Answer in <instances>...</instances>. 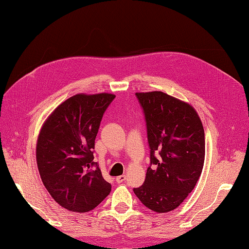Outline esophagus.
Listing matches in <instances>:
<instances>
[{
	"instance_id": "esophagus-1",
	"label": "esophagus",
	"mask_w": 249,
	"mask_h": 249,
	"mask_svg": "<svg viewBox=\"0 0 249 249\" xmlns=\"http://www.w3.org/2000/svg\"><path fill=\"white\" fill-rule=\"evenodd\" d=\"M125 179H126V176L123 175V176H119V177L116 178V182L117 183H123V182H124Z\"/></svg>"
}]
</instances>
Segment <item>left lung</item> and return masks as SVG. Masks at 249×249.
Listing matches in <instances>:
<instances>
[{
    "mask_svg": "<svg viewBox=\"0 0 249 249\" xmlns=\"http://www.w3.org/2000/svg\"><path fill=\"white\" fill-rule=\"evenodd\" d=\"M144 113L150 166L134 193L149 210L177 209L194 189L205 162V131L195 109L162 91L137 92Z\"/></svg>",
    "mask_w": 249,
    "mask_h": 249,
    "instance_id": "1",
    "label": "left lung"
}]
</instances>
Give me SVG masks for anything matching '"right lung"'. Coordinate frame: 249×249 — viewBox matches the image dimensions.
<instances>
[{
	"instance_id": "obj_1",
	"label": "right lung",
	"mask_w": 249,
	"mask_h": 249,
	"mask_svg": "<svg viewBox=\"0 0 249 249\" xmlns=\"http://www.w3.org/2000/svg\"><path fill=\"white\" fill-rule=\"evenodd\" d=\"M114 99L111 93L73 95L52 112L38 135L36 162L42 183L71 212L93 210L111 191L93 162V149L104 113Z\"/></svg>"
}]
</instances>
